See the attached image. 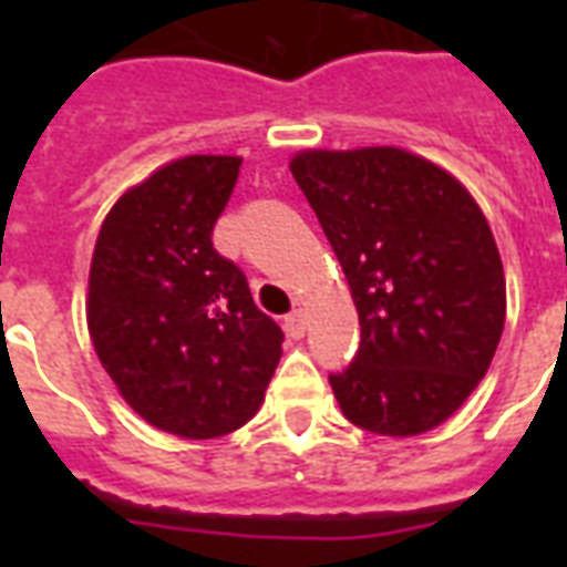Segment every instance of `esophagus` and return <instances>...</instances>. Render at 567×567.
I'll list each match as a JSON object with an SVG mask.
<instances>
[{"mask_svg": "<svg viewBox=\"0 0 567 567\" xmlns=\"http://www.w3.org/2000/svg\"><path fill=\"white\" fill-rule=\"evenodd\" d=\"M285 332H288L291 338L306 336V332H309V315H306L302 309L291 311V315L285 318Z\"/></svg>", "mask_w": 567, "mask_h": 567, "instance_id": "esophagus-1", "label": "esophagus"}]
</instances>
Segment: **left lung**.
Segmentation results:
<instances>
[{"label":"left lung","mask_w":567,"mask_h":567,"mask_svg":"<svg viewBox=\"0 0 567 567\" xmlns=\"http://www.w3.org/2000/svg\"><path fill=\"white\" fill-rule=\"evenodd\" d=\"M291 173L353 293L362 341L329 385L350 423L412 439L458 412L488 373L506 276L462 182L400 146L302 150Z\"/></svg>","instance_id":"left-lung-1"}]
</instances>
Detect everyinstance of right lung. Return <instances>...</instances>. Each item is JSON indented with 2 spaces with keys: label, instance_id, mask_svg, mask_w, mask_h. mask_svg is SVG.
<instances>
[{
  "label": "right lung",
  "instance_id": "right-lung-1",
  "mask_svg": "<svg viewBox=\"0 0 567 567\" xmlns=\"http://www.w3.org/2000/svg\"><path fill=\"white\" fill-rule=\"evenodd\" d=\"M238 167V155H185L132 185L87 276V332L120 396L190 441L252 421L282 359V329L212 244Z\"/></svg>",
  "mask_w": 567,
  "mask_h": 567
}]
</instances>
